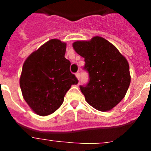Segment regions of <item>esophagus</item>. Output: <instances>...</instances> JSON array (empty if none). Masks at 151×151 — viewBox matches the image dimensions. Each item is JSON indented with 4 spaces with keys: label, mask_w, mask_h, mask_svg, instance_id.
Segmentation results:
<instances>
[{
    "label": "esophagus",
    "mask_w": 151,
    "mask_h": 151,
    "mask_svg": "<svg viewBox=\"0 0 151 151\" xmlns=\"http://www.w3.org/2000/svg\"><path fill=\"white\" fill-rule=\"evenodd\" d=\"M76 78H78V80H79V78H80V73H76Z\"/></svg>",
    "instance_id": "obj_1"
}]
</instances>
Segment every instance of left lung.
Masks as SVG:
<instances>
[{
	"instance_id": "obj_1",
	"label": "left lung",
	"mask_w": 151,
	"mask_h": 151,
	"mask_svg": "<svg viewBox=\"0 0 151 151\" xmlns=\"http://www.w3.org/2000/svg\"><path fill=\"white\" fill-rule=\"evenodd\" d=\"M73 47L85 58L84 69L89 75L87 85H80L85 100L99 111L110 110L123 99L130 85L127 60L114 45L99 36L76 41Z\"/></svg>"
}]
</instances>
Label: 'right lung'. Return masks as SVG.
I'll return each mask as SVG.
<instances>
[{"label": "right lung", "mask_w": 151, "mask_h": 151, "mask_svg": "<svg viewBox=\"0 0 151 151\" xmlns=\"http://www.w3.org/2000/svg\"><path fill=\"white\" fill-rule=\"evenodd\" d=\"M66 44L51 39L29 56L19 85L24 100L36 114L50 115L62 105L64 96L78 81L65 58Z\"/></svg>", "instance_id": "1"}]
</instances>
